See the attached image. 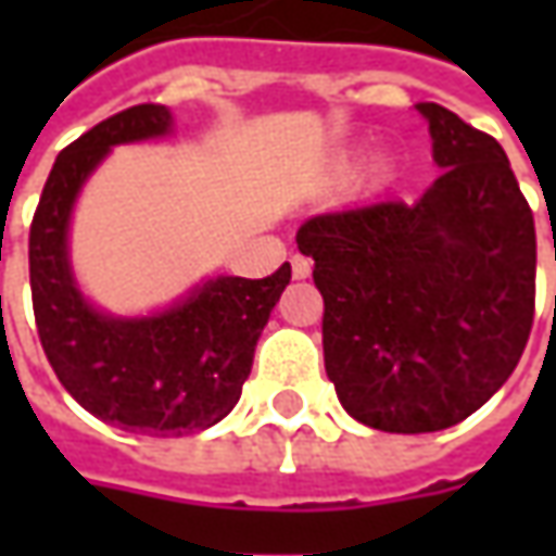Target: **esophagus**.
Masks as SVG:
<instances>
[{
	"instance_id": "esophagus-1",
	"label": "esophagus",
	"mask_w": 556,
	"mask_h": 556,
	"mask_svg": "<svg viewBox=\"0 0 556 556\" xmlns=\"http://www.w3.org/2000/svg\"><path fill=\"white\" fill-rule=\"evenodd\" d=\"M290 268H293V278H309L312 275V263L306 256H300V253L290 260Z\"/></svg>"
}]
</instances>
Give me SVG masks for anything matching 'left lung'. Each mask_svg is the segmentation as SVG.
I'll use <instances>...</instances> for the list:
<instances>
[{"instance_id": "left-lung-1", "label": "left lung", "mask_w": 556, "mask_h": 556, "mask_svg": "<svg viewBox=\"0 0 556 556\" xmlns=\"http://www.w3.org/2000/svg\"><path fill=\"white\" fill-rule=\"evenodd\" d=\"M439 179L296 231L325 300V371L365 427H455L514 374L535 315V219L504 148L424 101Z\"/></svg>"}]
</instances>
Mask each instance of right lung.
Segmentation results:
<instances>
[{
	"mask_svg": "<svg viewBox=\"0 0 556 556\" xmlns=\"http://www.w3.org/2000/svg\"><path fill=\"white\" fill-rule=\"evenodd\" d=\"M169 126L163 104L101 119L58 154L30 225L33 315L49 365L89 415L148 437L198 433L238 405L256 340L290 285V263L268 278L219 275L148 318H114L83 300L67 260L76 194L114 144Z\"/></svg>",
	"mask_w": 556,
	"mask_h": 556,
	"instance_id": "obj_1",
	"label": "right lung"
}]
</instances>
